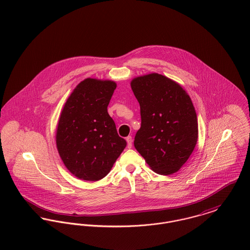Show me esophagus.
Returning a JSON list of instances; mask_svg holds the SVG:
<instances>
[{
    "label": "esophagus",
    "instance_id": "1",
    "mask_svg": "<svg viewBox=\"0 0 250 250\" xmlns=\"http://www.w3.org/2000/svg\"><path fill=\"white\" fill-rule=\"evenodd\" d=\"M126 142H127V147L131 148L132 147V137L131 136H127L126 137Z\"/></svg>",
    "mask_w": 250,
    "mask_h": 250
}]
</instances>
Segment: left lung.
<instances>
[{
	"label": "left lung",
	"instance_id": "obj_1",
	"mask_svg": "<svg viewBox=\"0 0 250 250\" xmlns=\"http://www.w3.org/2000/svg\"><path fill=\"white\" fill-rule=\"evenodd\" d=\"M131 89L141 114L135 148L158 174L176 172L197 141V118L189 95L179 84L159 74L134 79Z\"/></svg>",
	"mask_w": 250,
	"mask_h": 250
}]
</instances>
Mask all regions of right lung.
<instances>
[{
  "label": "right lung",
  "mask_w": 250,
  "mask_h": 250,
  "mask_svg": "<svg viewBox=\"0 0 250 250\" xmlns=\"http://www.w3.org/2000/svg\"><path fill=\"white\" fill-rule=\"evenodd\" d=\"M115 89L114 82L86 79L61 112L57 149L64 165L80 179L97 181L106 176L126 146L107 112Z\"/></svg>",
  "instance_id": "1"
}]
</instances>
